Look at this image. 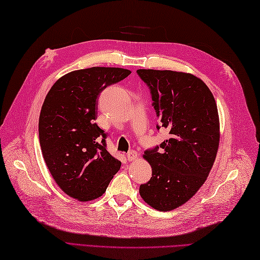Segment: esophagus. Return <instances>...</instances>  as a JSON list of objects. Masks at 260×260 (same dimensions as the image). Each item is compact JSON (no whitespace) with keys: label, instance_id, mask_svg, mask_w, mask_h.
<instances>
[{"label":"esophagus","instance_id":"1","mask_svg":"<svg viewBox=\"0 0 260 260\" xmlns=\"http://www.w3.org/2000/svg\"><path fill=\"white\" fill-rule=\"evenodd\" d=\"M137 156H139V154H137V152L134 151V150H132L128 153H127V159H128L129 162L135 161V159L137 158Z\"/></svg>","mask_w":260,"mask_h":260}]
</instances>
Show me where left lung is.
Masks as SVG:
<instances>
[{"label":"left lung","instance_id":"left-lung-1","mask_svg":"<svg viewBox=\"0 0 260 260\" xmlns=\"http://www.w3.org/2000/svg\"><path fill=\"white\" fill-rule=\"evenodd\" d=\"M150 88L153 106L170 139L144 152L152 178L141 184L140 194L159 211L184 204L206 182L217 156L219 115L212 92L191 74L139 69Z\"/></svg>","mask_w":260,"mask_h":260}]
</instances>
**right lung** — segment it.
Returning <instances> with one entry per match:
<instances>
[{"mask_svg": "<svg viewBox=\"0 0 260 260\" xmlns=\"http://www.w3.org/2000/svg\"><path fill=\"white\" fill-rule=\"evenodd\" d=\"M131 70L92 67L62 76L47 93L39 117V140L53 180L79 201L102 197L120 161L106 148L107 133L98 127V97L125 79Z\"/></svg>", "mask_w": 260, "mask_h": 260, "instance_id": "right-lung-1", "label": "right lung"}]
</instances>
